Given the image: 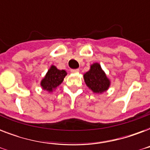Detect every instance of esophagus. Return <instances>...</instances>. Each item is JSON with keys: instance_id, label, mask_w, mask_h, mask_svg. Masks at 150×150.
Returning a JSON list of instances; mask_svg holds the SVG:
<instances>
[{"instance_id": "1", "label": "esophagus", "mask_w": 150, "mask_h": 150, "mask_svg": "<svg viewBox=\"0 0 150 150\" xmlns=\"http://www.w3.org/2000/svg\"><path fill=\"white\" fill-rule=\"evenodd\" d=\"M71 71L72 73H78L79 71V69H71Z\"/></svg>"}]
</instances>
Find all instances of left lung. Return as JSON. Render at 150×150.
<instances>
[{
  "label": "left lung",
  "mask_w": 150,
  "mask_h": 150,
  "mask_svg": "<svg viewBox=\"0 0 150 150\" xmlns=\"http://www.w3.org/2000/svg\"><path fill=\"white\" fill-rule=\"evenodd\" d=\"M83 77L87 86L95 93H102L107 91L110 85V81L98 63L93 64L89 71L85 73Z\"/></svg>",
  "instance_id": "8db88e82"
}]
</instances>
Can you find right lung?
<instances>
[{
    "mask_svg": "<svg viewBox=\"0 0 150 150\" xmlns=\"http://www.w3.org/2000/svg\"><path fill=\"white\" fill-rule=\"evenodd\" d=\"M66 75L67 72L64 70H59L54 65H51L45 77L41 81V86L43 89L49 93L53 92V90L62 83Z\"/></svg>",
    "mask_w": 150,
    "mask_h": 150,
    "instance_id": "right-lung-1",
    "label": "right lung"
}]
</instances>
